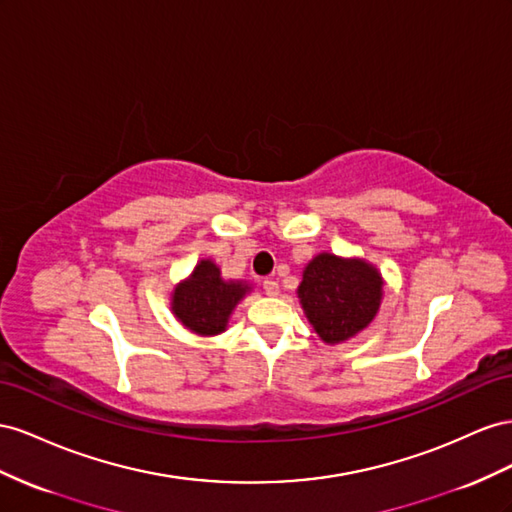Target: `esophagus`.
I'll use <instances>...</instances> for the list:
<instances>
[{
    "instance_id": "34e87169",
    "label": "esophagus",
    "mask_w": 512,
    "mask_h": 512,
    "mask_svg": "<svg viewBox=\"0 0 512 512\" xmlns=\"http://www.w3.org/2000/svg\"><path fill=\"white\" fill-rule=\"evenodd\" d=\"M264 291L268 296H276L279 294V283H276L274 279H264Z\"/></svg>"
}]
</instances>
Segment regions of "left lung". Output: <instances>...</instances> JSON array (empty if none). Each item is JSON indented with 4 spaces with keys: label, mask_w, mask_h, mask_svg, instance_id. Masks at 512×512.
<instances>
[{
    "label": "left lung",
    "mask_w": 512,
    "mask_h": 512,
    "mask_svg": "<svg viewBox=\"0 0 512 512\" xmlns=\"http://www.w3.org/2000/svg\"><path fill=\"white\" fill-rule=\"evenodd\" d=\"M302 309L326 343H341L371 324L382 300V276L358 259L317 255L298 287Z\"/></svg>",
    "instance_id": "left-lung-1"
}]
</instances>
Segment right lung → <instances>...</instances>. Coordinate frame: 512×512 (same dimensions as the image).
<instances>
[{"label":"right lung","mask_w":512,"mask_h":512,"mask_svg":"<svg viewBox=\"0 0 512 512\" xmlns=\"http://www.w3.org/2000/svg\"><path fill=\"white\" fill-rule=\"evenodd\" d=\"M246 291L244 283L223 281L218 266L203 259L191 279L175 287L171 309L188 330L210 337L225 330L233 306Z\"/></svg>","instance_id":"add662e5"}]
</instances>
